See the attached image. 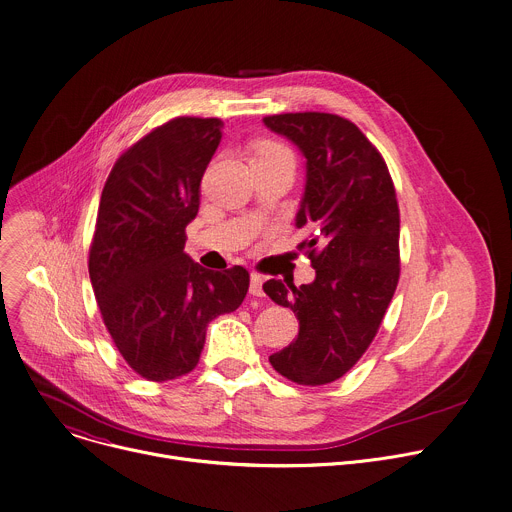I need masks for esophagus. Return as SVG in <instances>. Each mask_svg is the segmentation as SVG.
I'll return each mask as SVG.
<instances>
[{
	"label": "esophagus",
	"instance_id": "1",
	"mask_svg": "<svg viewBox=\"0 0 512 512\" xmlns=\"http://www.w3.org/2000/svg\"><path fill=\"white\" fill-rule=\"evenodd\" d=\"M249 291H251L253 296H257V298L263 296V277L259 273H251V287H249Z\"/></svg>",
	"mask_w": 512,
	"mask_h": 512
}]
</instances>
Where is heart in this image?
I'll return each mask as SVG.
<instances>
[{
  "instance_id": "b5f03b06",
  "label": "heart",
  "mask_w": 512,
  "mask_h": 512,
  "mask_svg": "<svg viewBox=\"0 0 512 512\" xmlns=\"http://www.w3.org/2000/svg\"><path fill=\"white\" fill-rule=\"evenodd\" d=\"M255 156H289L291 158V152L285 148V145L281 143H275V141H263L259 148H257V154Z\"/></svg>"
}]
</instances>
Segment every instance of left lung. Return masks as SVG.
I'll use <instances>...</instances> for the list:
<instances>
[{"label":"left lung","mask_w":512,"mask_h":512,"mask_svg":"<svg viewBox=\"0 0 512 512\" xmlns=\"http://www.w3.org/2000/svg\"><path fill=\"white\" fill-rule=\"evenodd\" d=\"M263 123L294 141L306 158V188L296 227L316 279H269L265 294L300 320L298 338L269 356L298 385H326L367 352L399 281V206L389 168L375 145L332 113L269 115Z\"/></svg>","instance_id":"obj_1"}]
</instances>
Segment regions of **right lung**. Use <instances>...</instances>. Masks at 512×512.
Returning <instances> with one entry per match:
<instances>
[{"label": "right lung", "mask_w": 512, "mask_h": 512, "mask_svg": "<svg viewBox=\"0 0 512 512\" xmlns=\"http://www.w3.org/2000/svg\"><path fill=\"white\" fill-rule=\"evenodd\" d=\"M221 137L216 117L170 119L119 156L101 194L89 249L93 291L117 350L148 381L188 375L208 322L247 296L245 267L210 271L184 253Z\"/></svg>", "instance_id": "obj_1"}]
</instances>
